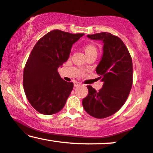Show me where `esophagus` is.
I'll return each mask as SVG.
<instances>
[{
  "mask_svg": "<svg viewBox=\"0 0 153 153\" xmlns=\"http://www.w3.org/2000/svg\"><path fill=\"white\" fill-rule=\"evenodd\" d=\"M73 85H74V87H78L79 85H80V83L79 82L74 81V82H73Z\"/></svg>",
  "mask_w": 153,
  "mask_h": 153,
  "instance_id": "obj_1",
  "label": "esophagus"
}]
</instances>
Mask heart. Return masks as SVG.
Masks as SVG:
<instances>
[{
  "label": "heart",
  "mask_w": 153,
  "mask_h": 153,
  "mask_svg": "<svg viewBox=\"0 0 153 153\" xmlns=\"http://www.w3.org/2000/svg\"><path fill=\"white\" fill-rule=\"evenodd\" d=\"M83 50L85 53V55L92 54H97V48H96V45H94V44H87L86 45L84 46Z\"/></svg>",
  "instance_id": "b5f03b06"
}]
</instances>
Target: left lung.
<instances>
[{
    "label": "left lung",
    "mask_w": 153,
    "mask_h": 153,
    "mask_svg": "<svg viewBox=\"0 0 153 153\" xmlns=\"http://www.w3.org/2000/svg\"><path fill=\"white\" fill-rule=\"evenodd\" d=\"M87 37L103 44V55L96 70L103 84L98 92L88 85V94L82 100V106L95 118H106L118 111L128 98L132 85V61L127 47L118 36L101 32Z\"/></svg>",
    "instance_id": "8db88e82"
}]
</instances>
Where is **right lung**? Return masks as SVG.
I'll return each instance as SVG.
<instances>
[{
	"mask_svg": "<svg viewBox=\"0 0 153 153\" xmlns=\"http://www.w3.org/2000/svg\"><path fill=\"white\" fill-rule=\"evenodd\" d=\"M84 34L53 30L36 42L26 63L23 85L30 104L39 113L51 115L64 107L73 88L57 69L68 60L74 43Z\"/></svg>",
	"mask_w": 153,
	"mask_h": 153,
	"instance_id": "add662e5",
	"label": "right lung"
}]
</instances>
